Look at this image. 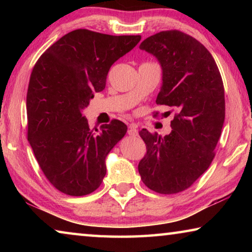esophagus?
<instances>
[{
	"label": "esophagus",
	"mask_w": 252,
	"mask_h": 252,
	"mask_svg": "<svg viewBox=\"0 0 252 252\" xmlns=\"http://www.w3.org/2000/svg\"><path fill=\"white\" fill-rule=\"evenodd\" d=\"M127 134L131 135V136H138L139 132H138V129H136L135 125H130L129 126V129H127Z\"/></svg>",
	"instance_id": "34e87169"
}]
</instances>
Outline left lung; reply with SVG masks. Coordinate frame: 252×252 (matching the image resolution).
<instances>
[{"label":"left lung","instance_id":"obj_1","mask_svg":"<svg viewBox=\"0 0 252 252\" xmlns=\"http://www.w3.org/2000/svg\"><path fill=\"white\" fill-rule=\"evenodd\" d=\"M139 48L161 65L157 104L176 110L169 134H152L147 129L139 132L147 144L139 173L149 189L178 193L191 187L215 158L224 122L222 79L210 52L177 30L149 36Z\"/></svg>","mask_w":252,"mask_h":252}]
</instances>
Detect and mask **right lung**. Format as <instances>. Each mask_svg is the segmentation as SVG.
Here are the masks:
<instances>
[{
    "instance_id": "right-lung-1",
    "label": "right lung",
    "mask_w": 252,
    "mask_h": 252,
    "mask_svg": "<svg viewBox=\"0 0 252 252\" xmlns=\"http://www.w3.org/2000/svg\"><path fill=\"white\" fill-rule=\"evenodd\" d=\"M140 40V35L74 30L34 65L27 95L28 140L42 171L61 192L80 197L102 183L105 158L127 127L112 120L101 130H90L82 112L105 88L111 65Z\"/></svg>"
}]
</instances>
